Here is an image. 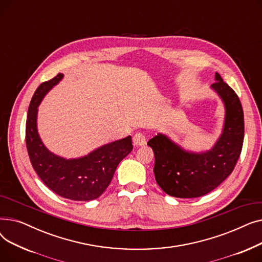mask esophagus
Returning a JSON list of instances; mask_svg holds the SVG:
<instances>
[{
    "mask_svg": "<svg viewBox=\"0 0 262 262\" xmlns=\"http://www.w3.org/2000/svg\"><path fill=\"white\" fill-rule=\"evenodd\" d=\"M133 143L135 146H142L146 143V137L141 133H137L133 137Z\"/></svg>",
    "mask_w": 262,
    "mask_h": 262,
    "instance_id": "34e87169",
    "label": "esophagus"
}]
</instances>
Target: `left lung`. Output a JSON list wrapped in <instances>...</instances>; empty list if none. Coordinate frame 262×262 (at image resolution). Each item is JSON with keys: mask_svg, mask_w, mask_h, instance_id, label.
I'll return each instance as SVG.
<instances>
[{"mask_svg": "<svg viewBox=\"0 0 262 262\" xmlns=\"http://www.w3.org/2000/svg\"><path fill=\"white\" fill-rule=\"evenodd\" d=\"M211 88L225 105L223 133L205 153H191L158 134L147 142L154 150V174L167 194L192 199L209 193L231 174L240 157L244 139V116L237 93L215 73Z\"/></svg>", "mask_w": 262, "mask_h": 262, "instance_id": "8db88e82", "label": "left lung"}]
</instances>
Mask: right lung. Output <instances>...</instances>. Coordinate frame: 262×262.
<instances>
[{
    "instance_id": "right-lung-1",
    "label": "right lung",
    "mask_w": 262,
    "mask_h": 262,
    "mask_svg": "<svg viewBox=\"0 0 262 262\" xmlns=\"http://www.w3.org/2000/svg\"><path fill=\"white\" fill-rule=\"evenodd\" d=\"M62 77L63 74L58 73L42 82L33 95L25 126L27 153L40 180L55 193L72 201H91L103 194L120 161L132 152V137L105 144L77 159H66L51 153L37 132V112L47 92Z\"/></svg>"
}]
</instances>
